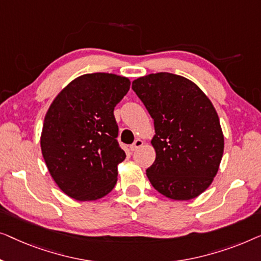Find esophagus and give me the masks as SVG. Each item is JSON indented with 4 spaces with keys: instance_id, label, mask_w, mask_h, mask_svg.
<instances>
[{
    "instance_id": "34e87169",
    "label": "esophagus",
    "mask_w": 261,
    "mask_h": 261,
    "mask_svg": "<svg viewBox=\"0 0 261 261\" xmlns=\"http://www.w3.org/2000/svg\"><path fill=\"white\" fill-rule=\"evenodd\" d=\"M142 145H143V141H142V139H136V141L134 142V144H131V146H130L131 151H136V150L141 148Z\"/></svg>"
}]
</instances>
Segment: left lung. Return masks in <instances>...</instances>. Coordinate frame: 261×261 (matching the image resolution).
<instances>
[{
	"mask_svg": "<svg viewBox=\"0 0 261 261\" xmlns=\"http://www.w3.org/2000/svg\"><path fill=\"white\" fill-rule=\"evenodd\" d=\"M132 90L155 124L156 160L146 169L157 192L190 200L211 186L223 153V135L214 106L193 82L161 72L138 78Z\"/></svg>",
	"mask_w": 261,
	"mask_h": 261,
	"instance_id": "1",
	"label": "left lung"
}]
</instances>
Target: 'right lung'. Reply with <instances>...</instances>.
Listing matches in <instances>:
<instances>
[{"instance_id":"right-lung-1","label":"right lung","mask_w":261,"mask_h":261,"mask_svg":"<svg viewBox=\"0 0 261 261\" xmlns=\"http://www.w3.org/2000/svg\"><path fill=\"white\" fill-rule=\"evenodd\" d=\"M129 89L125 76L85 74L69 83L49 106L42 156L59 188L72 199L98 200L116 186L117 166L126 155L117 141L113 110Z\"/></svg>"}]
</instances>
